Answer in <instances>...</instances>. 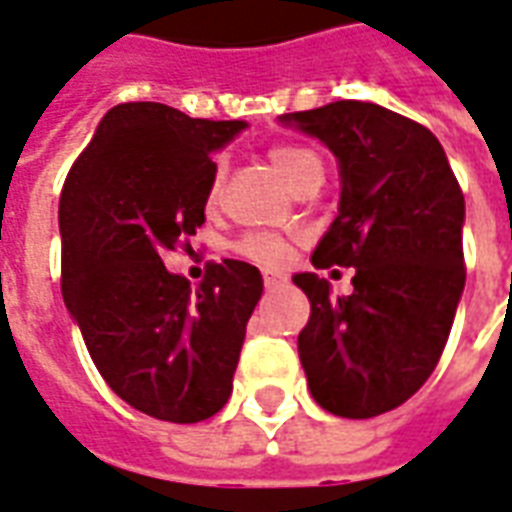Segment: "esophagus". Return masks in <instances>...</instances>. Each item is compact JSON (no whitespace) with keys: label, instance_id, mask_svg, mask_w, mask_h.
Segmentation results:
<instances>
[{"label":"esophagus","instance_id":"1","mask_svg":"<svg viewBox=\"0 0 512 512\" xmlns=\"http://www.w3.org/2000/svg\"><path fill=\"white\" fill-rule=\"evenodd\" d=\"M281 284H286V275L264 273V286H267V289H275V286H281Z\"/></svg>","mask_w":512,"mask_h":512}]
</instances>
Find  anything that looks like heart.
I'll return each instance as SVG.
<instances>
[{
	"instance_id": "obj_1",
	"label": "heart",
	"mask_w": 512,
	"mask_h": 512,
	"mask_svg": "<svg viewBox=\"0 0 512 512\" xmlns=\"http://www.w3.org/2000/svg\"><path fill=\"white\" fill-rule=\"evenodd\" d=\"M267 159L281 176H284L292 187H300L303 181L311 179L314 173H322V165L317 154H311L306 148L300 146H273L267 151ZM223 190V168L215 165L212 170V179H209V190H206V201L217 204ZM292 245L295 239L284 237V234H273V231H250L237 242V250L250 259V262L262 264V267H281L289 262L292 256Z\"/></svg>"
}]
</instances>
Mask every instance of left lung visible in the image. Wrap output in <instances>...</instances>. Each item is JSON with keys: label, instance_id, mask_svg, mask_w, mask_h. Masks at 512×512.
I'll use <instances>...</instances> for the list:
<instances>
[{"label": "left lung", "instance_id": "1", "mask_svg": "<svg viewBox=\"0 0 512 512\" xmlns=\"http://www.w3.org/2000/svg\"><path fill=\"white\" fill-rule=\"evenodd\" d=\"M284 123L342 168L339 215L311 262L355 267L342 297L317 273L295 275L311 303L297 336L311 397L344 419L394 411L433 375L463 295V190L436 134L400 112L333 101Z\"/></svg>", "mask_w": 512, "mask_h": 512}]
</instances>
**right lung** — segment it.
<instances>
[{
  "label": "right lung",
  "mask_w": 512,
  "mask_h": 512,
  "mask_svg": "<svg viewBox=\"0 0 512 512\" xmlns=\"http://www.w3.org/2000/svg\"><path fill=\"white\" fill-rule=\"evenodd\" d=\"M242 121L190 118L157 101H126L101 118L60 192L63 300L101 378L154 419L204 422L231 397L262 273L206 264L192 289L165 270L206 220L212 151Z\"/></svg>",
  "instance_id": "add662e5"
}]
</instances>
